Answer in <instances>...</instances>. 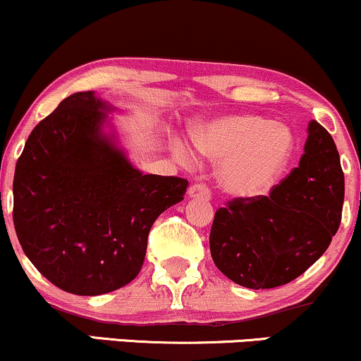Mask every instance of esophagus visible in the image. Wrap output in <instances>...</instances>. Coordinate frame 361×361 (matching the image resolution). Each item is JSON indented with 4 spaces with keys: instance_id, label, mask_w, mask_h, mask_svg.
Here are the masks:
<instances>
[{
    "instance_id": "esophagus-1",
    "label": "esophagus",
    "mask_w": 361,
    "mask_h": 361,
    "mask_svg": "<svg viewBox=\"0 0 361 361\" xmlns=\"http://www.w3.org/2000/svg\"><path fill=\"white\" fill-rule=\"evenodd\" d=\"M188 195L192 198H204V200H210L212 198V192L205 183H193L188 188Z\"/></svg>"
}]
</instances>
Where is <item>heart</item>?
Here are the masks:
<instances>
[{
    "label": "heart",
    "mask_w": 361,
    "mask_h": 361,
    "mask_svg": "<svg viewBox=\"0 0 361 361\" xmlns=\"http://www.w3.org/2000/svg\"><path fill=\"white\" fill-rule=\"evenodd\" d=\"M195 139L205 154L224 159L222 183L239 195L267 192L283 173L293 151L290 128L261 115L219 120L198 130ZM175 154L183 163L193 157L183 142H176Z\"/></svg>",
    "instance_id": "heart-1"
}]
</instances>
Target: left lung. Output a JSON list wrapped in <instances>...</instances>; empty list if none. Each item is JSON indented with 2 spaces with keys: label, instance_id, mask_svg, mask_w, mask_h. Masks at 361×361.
I'll list each match as a JSON object with an SVG mask.
<instances>
[{
  "label": "left lung",
  "instance_id": "left-lung-1",
  "mask_svg": "<svg viewBox=\"0 0 361 361\" xmlns=\"http://www.w3.org/2000/svg\"><path fill=\"white\" fill-rule=\"evenodd\" d=\"M299 166L270 195L238 197L215 212L210 255L227 279L246 288L295 280L324 255L341 224L345 175L336 144L309 123Z\"/></svg>",
  "mask_w": 361,
  "mask_h": 361
}]
</instances>
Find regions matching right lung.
<instances>
[{"instance_id":"right-lung-1","label":"right lung","mask_w":361,"mask_h":361,"mask_svg":"<svg viewBox=\"0 0 361 361\" xmlns=\"http://www.w3.org/2000/svg\"><path fill=\"white\" fill-rule=\"evenodd\" d=\"M105 105L74 93L37 123L16 161L13 224L22 250L49 281L102 295L142 268L147 235L188 181L142 175L100 135Z\"/></svg>"}]
</instances>
